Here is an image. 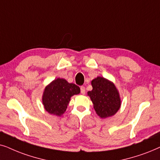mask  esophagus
I'll list each match as a JSON object with an SVG mask.
<instances>
[{
    "label": "esophagus",
    "instance_id": "esophagus-1",
    "mask_svg": "<svg viewBox=\"0 0 160 160\" xmlns=\"http://www.w3.org/2000/svg\"><path fill=\"white\" fill-rule=\"evenodd\" d=\"M80 92H81L82 94H85L86 93V88L84 86L80 87Z\"/></svg>",
    "mask_w": 160,
    "mask_h": 160
}]
</instances>
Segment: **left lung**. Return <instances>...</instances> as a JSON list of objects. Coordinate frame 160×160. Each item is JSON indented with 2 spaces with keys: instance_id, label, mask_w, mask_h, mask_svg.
Wrapping results in <instances>:
<instances>
[{
  "instance_id": "obj_1",
  "label": "left lung",
  "mask_w": 160,
  "mask_h": 160,
  "mask_svg": "<svg viewBox=\"0 0 160 160\" xmlns=\"http://www.w3.org/2000/svg\"><path fill=\"white\" fill-rule=\"evenodd\" d=\"M93 89L88 95L93 104L96 112L100 118L113 116L121 107V99L116 86L107 79L97 77L91 81Z\"/></svg>"
}]
</instances>
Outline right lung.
<instances>
[{
    "instance_id": "right-lung-1",
    "label": "right lung",
    "mask_w": 160,
    "mask_h": 160,
    "mask_svg": "<svg viewBox=\"0 0 160 160\" xmlns=\"http://www.w3.org/2000/svg\"><path fill=\"white\" fill-rule=\"evenodd\" d=\"M80 92L79 86L69 83L65 79L57 78L44 88L42 103L49 113L61 116L64 113L70 99Z\"/></svg>"
}]
</instances>
